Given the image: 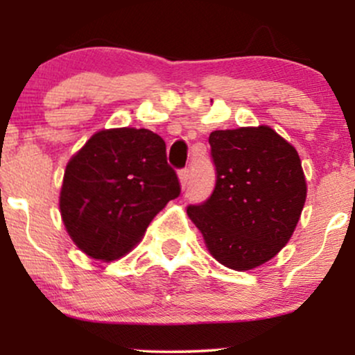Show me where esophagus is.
I'll use <instances>...</instances> for the list:
<instances>
[{
    "label": "esophagus",
    "mask_w": 355,
    "mask_h": 355,
    "mask_svg": "<svg viewBox=\"0 0 355 355\" xmlns=\"http://www.w3.org/2000/svg\"><path fill=\"white\" fill-rule=\"evenodd\" d=\"M189 178H190V170L189 168H183L178 172V180H180V185H182V190H185L187 183H189Z\"/></svg>",
    "instance_id": "1"
}]
</instances>
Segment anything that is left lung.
Returning <instances> with one entry per match:
<instances>
[{
    "mask_svg": "<svg viewBox=\"0 0 355 355\" xmlns=\"http://www.w3.org/2000/svg\"><path fill=\"white\" fill-rule=\"evenodd\" d=\"M217 182L187 214L217 262L252 270L285 247L302 214L307 183L297 150L270 126L210 133Z\"/></svg>",
    "mask_w": 355,
    "mask_h": 355,
    "instance_id": "obj_1",
    "label": "left lung"
}]
</instances>
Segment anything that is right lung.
<instances>
[{"instance_id": "obj_1", "label": "right lung", "mask_w": 355, "mask_h": 355, "mask_svg": "<svg viewBox=\"0 0 355 355\" xmlns=\"http://www.w3.org/2000/svg\"><path fill=\"white\" fill-rule=\"evenodd\" d=\"M180 195L162 137L146 128L100 130L68 162L60 191L64 229L88 257L110 262L144 239Z\"/></svg>"}]
</instances>
